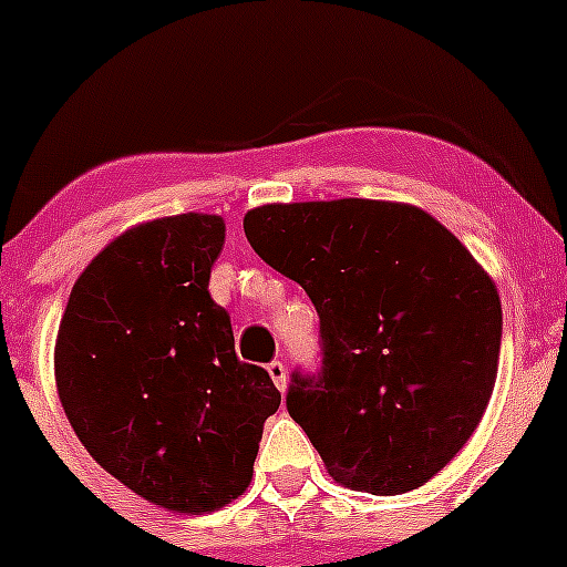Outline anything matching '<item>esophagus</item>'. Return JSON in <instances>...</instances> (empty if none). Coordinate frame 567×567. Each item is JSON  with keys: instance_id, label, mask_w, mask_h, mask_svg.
I'll return each mask as SVG.
<instances>
[{"instance_id": "esophagus-1", "label": "esophagus", "mask_w": 567, "mask_h": 567, "mask_svg": "<svg viewBox=\"0 0 567 567\" xmlns=\"http://www.w3.org/2000/svg\"><path fill=\"white\" fill-rule=\"evenodd\" d=\"M266 370H268V375H271L274 384H277L279 392L288 390V370H285L282 362H271Z\"/></svg>"}]
</instances>
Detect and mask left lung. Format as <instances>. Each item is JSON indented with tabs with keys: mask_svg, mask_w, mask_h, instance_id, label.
Instances as JSON below:
<instances>
[{
	"mask_svg": "<svg viewBox=\"0 0 567 567\" xmlns=\"http://www.w3.org/2000/svg\"><path fill=\"white\" fill-rule=\"evenodd\" d=\"M244 233L318 310L323 373L293 375L288 411L331 480L375 496L425 485L494 392L502 305L488 271L427 210L390 199L260 205Z\"/></svg>",
	"mask_w": 567,
	"mask_h": 567,
	"instance_id": "obj_1",
	"label": "left lung"
}]
</instances>
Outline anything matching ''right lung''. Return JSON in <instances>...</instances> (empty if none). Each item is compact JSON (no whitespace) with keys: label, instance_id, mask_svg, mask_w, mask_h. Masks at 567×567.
<instances>
[{"label":"right lung","instance_id":"right-lung-1","mask_svg":"<svg viewBox=\"0 0 567 567\" xmlns=\"http://www.w3.org/2000/svg\"><path fill=\"white\" fill-rule=\"evenodd\" d=\"M225 219L177 214L120 233L79 274L54 342V381L90 455L142 499L203 516L247 491L279 394L238 362L210 299Z\"/></svg>","mask_w":567,"mask_h":567}]
</instances>
